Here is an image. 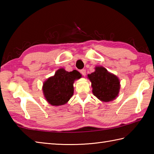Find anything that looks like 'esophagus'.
Returning a JSON list of instances; mask_svg holds the SVG:
<instances>
[{"label":"esophagus","mask_w":154,"mask_h":154,"mask_svg":"<svg viewBox=\"0 0 154 154\" xmlns=\"http://www.w3.org/2000/svg\"><path fill=\"white\" fill-rule=\"evenodd\" d=\"M80 73L81 74L83 75V76H85L86 75V70L85 69H81L80 70Z\"/></svg>","instance_id":"34e87169"}]
</instances>
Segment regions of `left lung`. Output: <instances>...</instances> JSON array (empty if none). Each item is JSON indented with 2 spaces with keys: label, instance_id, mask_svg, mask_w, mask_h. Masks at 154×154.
I'll return each instance as SVG.
<instances>
[{
  "label": "left lung",
  "instance_id": "8db88e82",
  "mask_svg": "<svg viewBox=\"0 0 154 154\" xmlns=\"http://www.w3.org/2000/svg\"><path fill=\"white\" fill-rule=\"evenodd\" d=\"M93 87V93L104 102H109L118 96L120 81L116 75L110 73L103 67H96L95 71L88 75Z\"/></svg>",
  "mask_w": 154,
  "mask_h": 154
}]
</instances>
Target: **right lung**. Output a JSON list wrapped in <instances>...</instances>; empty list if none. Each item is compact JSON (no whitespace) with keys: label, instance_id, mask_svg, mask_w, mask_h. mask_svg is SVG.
<instances>
[{"label":"right lung","instance_id":"1","mask_svg":"<svg viewBox=\"0 0 154 154\" xmlns=\"http://www.w3.org/2000/svg\"><path fill=\"white\" fill-rule=\"evenodd\" d=\"M81 75L76 70L68 72L60 69L54 76L49 78L43 85L45 99L54 106L67 103L73 94L74 81L79 79Z\"/></svg>","mask_w":154,"mask_h":154}]
</instances>
